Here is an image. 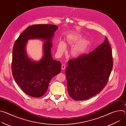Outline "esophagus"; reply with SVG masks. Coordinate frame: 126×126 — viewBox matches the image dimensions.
Here are the masks:
<instances>
[{
  "mask_svg": "<svg viewBox=\"0 0 126 126\" xmlns=\"http://www.w3.org/2000/svg\"><path fill=\"white\" fill-rule=\"evenodd\" d=\"M65 68H66V65L64 64H63L62 65V70H64L65 69Z\"/></svg>",
  "mask_w": 126,
  "mask_h": 126,
  "instance_id": "34e87169",
  "label": "esophagus"
}]
</instances>
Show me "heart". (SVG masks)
<instances>
[{
    "instance_id": "b5f03b06",
    "label": "heart",
    "mask_w": 126,
    "mask_h": 126,
    "mask_svg": "<svg viewBox=\"0 0 126 126\" xmlns=\"http://www.w3.org/2000/svg\"><path fill=\"white\" fill-rule=\"evenodd\" d=\"M80 37L77 36H73L69 37L67 41L69 43H74L79 40ZM88 42L86 40H80L73 48L72 53L74 56H77L82 53L87 48L88 46ZM66 45L63 41H61L58 43L57 46V53L59 55H62L66 50Z\"/></svg>"
}]
</instances>
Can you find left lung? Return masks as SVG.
Listing matches in <instances>:
<instances>
[{"label": "left lung", "mask_w": 126, "mask_h": 126, "mask_svg": "<svg viewBox=\"0 0 126 126\" xmlns=\"http://www.w3.org/2000/svg\"><path fill=\"white\" fill-rule=\"evenodd\" d=\"M113 65L112 51L106 37L88 54L69 60L66 77L69 96L83 101L100 93L109 80Z\"/></svg>", "instance_id": "8db88e82"}]
</instances>
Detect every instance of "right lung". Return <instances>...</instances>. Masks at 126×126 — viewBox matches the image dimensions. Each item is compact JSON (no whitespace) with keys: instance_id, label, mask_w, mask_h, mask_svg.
I'll use <instances>...</instances> for the list:
<instances>
[{"instance_id":"right-lung-1","label":"right lung","mask_w":126,"mask_h":126,"mask_svg":"<svg viewBox=\"0 0 126 126\" xmlns=\"http://www.w3.org/2000/svg\"><path fill=\"white\" fill-rule=\"evenodd\" d=\"M58 28L51 24L30 26L14 43L11 66L13 77L23 91L29 96L40 97L45 94L51 79L61 72V62L52 58L51 49L54 34ZM34 39L45 41L44 56L38 62L28 57L25 48L28 40Z\"/></svg>"}]
</instances>
